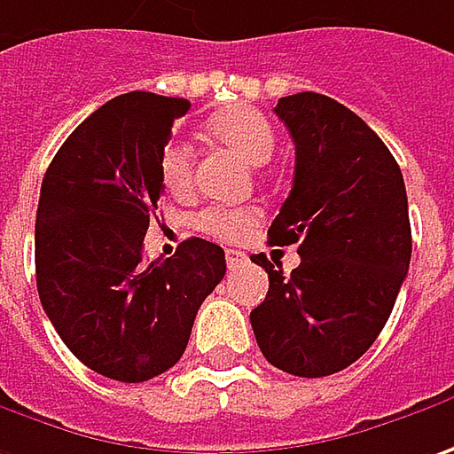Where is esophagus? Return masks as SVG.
Masks as SVG:
<instances>
[{"label": "esophagus", "mask_w": 454, "mask_h": 454, "mask_svg": "<svg viewBox=\"0 0 454 454\" xmlns=\"http://www.w3.org/2000/svg\"><path fill=\"white\" fill-rule=\"evenodd\" d=\"M244 262H247V254H244V251H239V248H228L226 251L228 269H236V266H241Z\"/></svg>", "instance_id": "obj_1"}]
</instances>
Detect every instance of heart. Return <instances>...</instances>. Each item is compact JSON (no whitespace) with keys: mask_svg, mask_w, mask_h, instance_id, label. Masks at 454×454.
Instances as JSON below:
<instances>
[{"mask_svg":"<svg viewBox=\"0 0 454 454\" xmlns=\"http://www.w3.org/2000/svg\"><path fill=\"white\" fill-rule=\"evenodd\" d=\"M206 131L210 134V139L233 149L251 165H264L277 145L271 121L262 111L248 106L218 111L206 124ZM160 175L169 192L175 195L188 192L192 185V149L180 142L168 145L160 157ZM256 223H259V213L254 207H206L195 221V226L203 233L226 241L247 236Z\"/></svg>","mask_w":454,"mask_h":454,"instance_id":"heart-1","label":"heart"}]
</instances>
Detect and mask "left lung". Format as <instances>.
I'll list each match as a JSON object with an SVG mask.
<instances>
[{
    "instance_id": "8db88e82",
    "label": "left lung",
    "mask_w": 454,
    "mask_h": 454,
    "mask_svg": "<svg viewBox=\"0 0 454 454\" xmlns=\"http://www.w3.org/2000/svg\"><path fill=\"white\" fill-rule=\"evenodd\" d=\"M294 142V183L269 241L300 244L285 274L264 254L266 300L251 309L264 358L320 379L356 364L379 338L409 271L411 226L402 169L379 134L323 93L279 98Z\"/></svg>"
}]
</instances>
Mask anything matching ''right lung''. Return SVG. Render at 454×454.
<instances>
[{"label":"right lung","mask_w":454,"mask_h":454,"mask_svg":"<svg viewBox=\"0 0 454 454\" xmlns=\"http://www.w3.org/2000/svg\"><path fill=\"white\" fill-rule=\"evenodd\" d=\"M188 98L131 90L111 98L52 157L35 218L37 294L90 371L142 384L185 353L198 307L226 274L223 248L183 241L145 262L149 215L165 190L160 157Z\"/></svg>","instance_id":"add662e5"}]
</instances>
